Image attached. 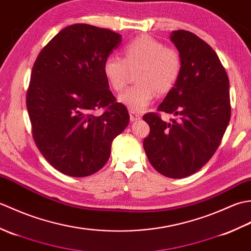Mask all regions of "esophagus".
<instances>
[{"label":"esophagus","instance_id":"1","mask_svg":"<svg viewBox=\"0 0 251 251\" xmlns=\"http://www.w3.org/2000/svg\"><path fill=\"white\" fill-rule=\"evenodd\" d=\"M129 113H130V121L131 122H137V121H139L141 119V114L137 113V112L130 111Z\"/></svg>","mask_w":251,"mask_h":251}]
</instances>
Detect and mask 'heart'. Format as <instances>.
I'll use <instances>...</instances> for the list:
<instances>
[{
  "label": "heart",
  "instance_id": "b5f03b06",
  "mask_svg": "<svg viewBox=\"0 0 251 251\" xmlns=\"http://www.w3.org/2000/svg\"><path fill=\"white\" fill-rule=\"evenodd\" d=\"M122 58L109 56L103 62V75L110 87L121 92L136 71L137 84L119 96V101L130 111L141 112L150 104L155 92L167 94L179 79L182 61L179 52L148 35L138 36L121 50Z\"/></svg>",
  "mask_w": 251,
  "mask_h": 251
}]
</instances>
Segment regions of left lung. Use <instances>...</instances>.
I'll return each mask as SVG.
<instances>
[{
	"mask_svg": "<svg viewBox=\"0 0 251 251\" xmlns=\"http://www.w3.org/2000/svg\"><path fill=\"white\" fill-rule=\"evenodd\" d=\"M170 41L182 61L179 79L157 110L143 115L150 134L143 140L149 162L165 177L185 178L204 166L220 146L231 119L228 77L216 51L185 30L173 31Z\"/></svg>",
	"mask_w": 251,
	"mask_h": 251,
	"instance_id": "left-lung-1",
	"label": "left lung"
}]
</instances>
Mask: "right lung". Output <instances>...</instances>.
I'll use <instances>...</instances> for the list:
<instances>
[{
  "label": "right lung",
  "mask_w": 251,
  "mask_h": 251,
  "mask_svg": "<svg viewBox=\"0 0 251 251\" xmlns=\"http://www.w3.org/2000/svg\"><path fill=\"white\" fill-rule=\"evenodd\" d=\"M122 35L75 24L62 29L40 51L32 68L26 109L42 155L71 177H86L104 166L111 145L129 123L103 75V62ZM103 108L101 115L96 114Z\"/></svg>",
  "instance_id": "1"
}]
</instances>
